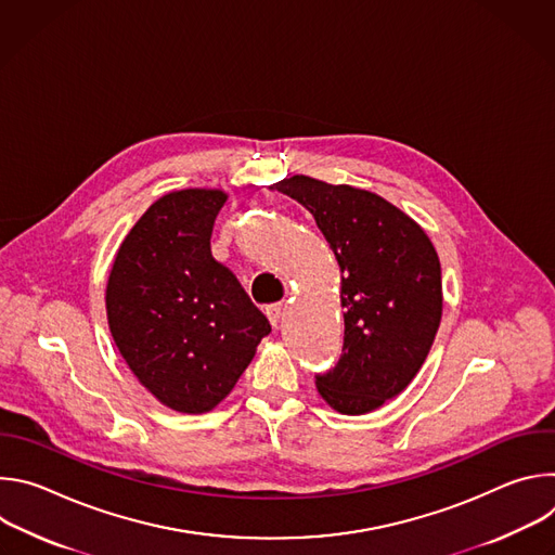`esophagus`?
I'll return each mask as SVG.
<instances>
[{
	"label": "esophagus",
	"instance_id": "34e87169",
	"mask_svg": "<svg viewBox=\"0 0 555 555\" xmlns=\"http://www.w3.org/2000/svg\"><path fill=\"white\" fill-rule=\"evenodd\" d=\"M281 313H283V305H281V302H272V305H268V307H266V315H268V321H270V325H272V327H276V325H279V321H281Z\"/></svg>",
	"mask_w": 555,
	"mask_h": 555
}]
</instances>
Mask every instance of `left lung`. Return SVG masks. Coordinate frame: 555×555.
Listing matches in <instances>:
<instances>
[{
	"label": "left lung",
	"instance_id": "left-lung-1",
	"mask_svg": "<svg viewBox=\"0 0 555 555\" xmlns=\"http://www.w3.org/2000/svg\"><path fill=\"white\" fill-rule=\"evenodd\" d=\"M305 206L340 268L343 356L315 375L343 415L386 404L422 369L443 311L441 266L424 228L384 197L349 184L292 176L270 186Z\"/></svg>",
	"mask_w": 555,
	"mask_h": 555
}]
</instances>
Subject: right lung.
<instances>
[{"label":"right lung","mask_w":555,"mask_h":555,"mask_svg":"<svg viewBox=\"0 0 555 555\" xmlns=\"http://www.w3.org/2000/svg\"><path fill=\"white\" fill-rule=\"evenodd\" d=\"M221 189H182L153 202L122 240L105 289L112 338L153 398L202 415L223 402L270 323L210 255Z\"/></svg>","instance_id":"obj_1"}]
</instances>
